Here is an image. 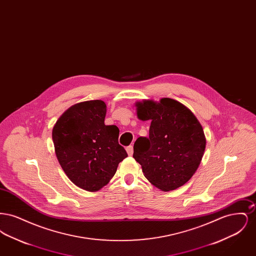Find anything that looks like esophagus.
<instances>
[{"instance_id": "1", "label": "esophagus", "mask_w": 256, "mask_h": 256, "mask_svg": "<svg viewBox=\"0 0 256 256\" xmlns=\"http://www.w3.org/2000/svg\"><path fill=\"white\" fill-rule=\"evenodd\" d=\"M126 152H128V156H132V154H134V146H126Z\"/></svg>"}]
</instances>
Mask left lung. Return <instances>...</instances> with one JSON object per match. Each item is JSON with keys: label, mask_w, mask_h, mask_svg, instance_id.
<instances>
[{"label": "left lung", "mask_w": 256, "mask_h": 256, "mask_svg": "<svg viewBox=\"0 0 256 256\" xmlns=\"http://www.w3.org/2000/svg\"><path fill=\"white\" fill-rule=\"evenodd\" d=\"M137 117L152 120L148 137H139L134 158L146 180L162 191L187 182L198 168L206 140L202 124L180 102L163 98L159 102H136Z\"/></svg>", "instance_id": "obj_1"}]
</instances>
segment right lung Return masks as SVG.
<instances>
[{
	"instance_id": "add662e5",
	"label": "right lung",
	"mask_w": 256,
	"mask_h": 256,
	"mask_svg": "<svg viewBox=\"0 0 256 256\" xmlns=\"http://www.w3.org/2000/svg\"><path fill=\"white\" fill-rule=\"evenodd\" d=\"M106 114L104 102H82L66 110L52 128L61 168L74 184L90 192L110 182L128 156L118 142L119 128L104 124Z\"/></svg>"
}]
</instances>
